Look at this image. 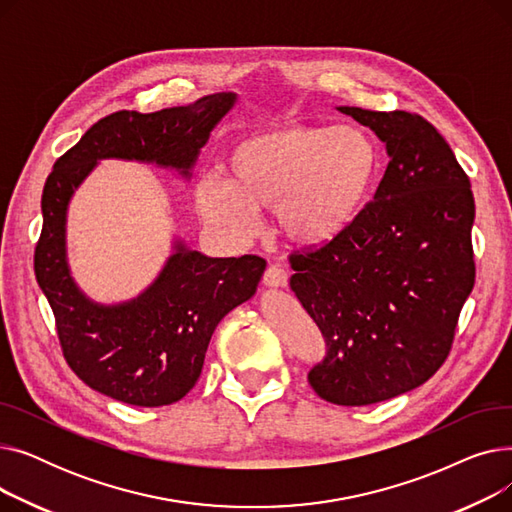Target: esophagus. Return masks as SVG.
<instances>
[{
    "mask_svg": "<svg viewBox=\"0 0 512 512\" xmlns=\"http://www.w3.org/2000/svg\"><path fill=\"white\" fill-rule=\"evenodd\" d=\"M263 284L270 286V288H286L288 284V272L280 265H272L267 267L265 274H263Z\"/></svg>",
    "mask_w": 512,
    "mask_h": 512,
    "instance_id": "34e87169",
    "label": "esophagus"
}]
</instances>
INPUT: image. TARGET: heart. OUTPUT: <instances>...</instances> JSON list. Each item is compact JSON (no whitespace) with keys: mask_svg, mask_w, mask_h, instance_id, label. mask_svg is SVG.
<instances>
[{"mask_svg":"<svg viewBox=\"0 0 512 512\" xmlns=\"http://www.w3.org/2000/svg\"><path fill=\"white\" fill-rule=\"evenodd\" d=\"M226 178L195 188L201 218L236 240L259 230V211L274 209L282 236L315 249L351 230L382 176V151L353 124L288 122L242 134L222 159Z\"/></svg>","mask_w":512,"mask_h":512,"instance_id":"b5f03b06","label":"heart"}]
</instances>
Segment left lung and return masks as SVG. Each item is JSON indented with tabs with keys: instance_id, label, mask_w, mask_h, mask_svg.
I'll list each match as a JSON object with an SVG mask.
<instances>
[{
	"instance_id": "8db88e82",
	"label": "left lung",
	"mask_w": 512,
	"mask_h": 512,
	"mask_svg": "<svg viewBox=\"0 0 512 512\" xmlns=\"http://www.w3.org/2000/svg\"><path fill=\"white\" fill-rule=\"evenodd\" d=\"M338 110L378 134L390 161L351 230L290 255V288L326 340L311 388L334 405L365 407L425 384L446 361L475 284V201L425 118Z\"/></svg>"
}]
</instances>
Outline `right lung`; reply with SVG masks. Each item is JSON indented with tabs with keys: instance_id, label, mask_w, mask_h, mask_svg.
Here are the masks:
<instances>
[{
	"instance_id": "1",
	"label": "right lung",
	"mask_w": 512,
	"mask_h": 512,
	"mask_svg": "<svg viewBox=\"0 0 512 512\" xmlns=\"http://www.w3.org/2000/svg\"><path fill=\"white\" fill-rule=\"evenodd\" d=\"M236 101L213 93L191 105L141 114L116 112L93 124L53 166L43 186V230L35 276L56 317L62 353L89 388L134 407H164L197 384L222 317L249 301L265 272L257 255L207 257L176 242L164 270L137 299L89 301L66 259L68 203L99 159H137L184 178Z\"/></svg>"
}]
</instances>
